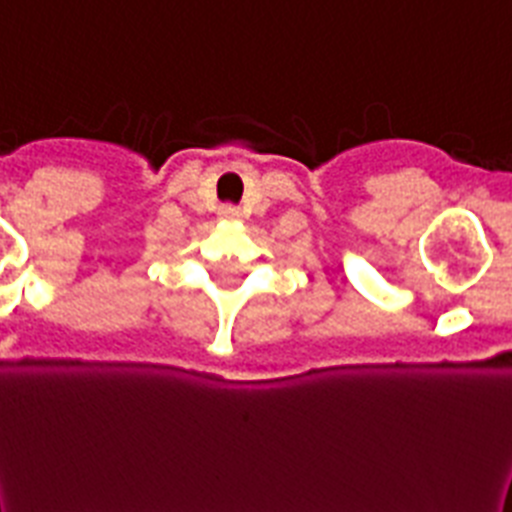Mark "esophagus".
<instances>
[{
	"label": "esophagus",
	"mask_w": 512,
	"mask_h": 512,
	"mask_svg": "<svg viewBox=\"0 0 512 512\" xmlns=\"http://www.w3.org/2000/svg\"><path fill=\"white\" fill-rule=\"evenodd\" d=\"M217 215H220V220H225V223H235V220H241V212H238V207H233V205H223L220 210H217Z\"/></svg>",
	"instance_id": "1"
}]
</instances>
